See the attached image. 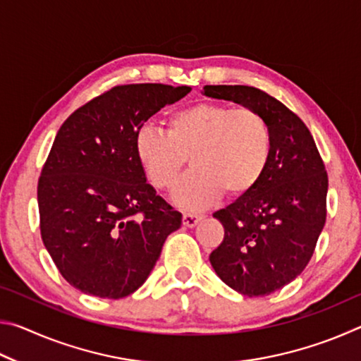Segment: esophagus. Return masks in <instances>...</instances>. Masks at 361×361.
<instances>
[{
  "label": "esophagus",
  "instance_id": "obj_1",
  "mask_svg": "<svg viewBox=\"0 0 361 361\" xmlns=\"http://www.w3.org/2000/svg\"><path fill=\"white\" fill-rule=\"evenodd\" d=\"M200 219H202L200 215H194V213H183V224H185L186 228H194Z\"/></svg>",
  "mask_w": 361,
  "mask_h": 361
}]
</instances>
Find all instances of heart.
<instances>
[{"mask_svg":"<svg viewBox=\"0 0 361 361\" xmlns=\"http://www.w3.org/2000/svg\"><path fill=\"white\" fill-rule=\"evenodd\" d=\"M135 154L159 191H172L188 159L192 170L175 189L173 200L183 209L197 210L221 194L239 199L253 191L271 156V129L252 108L195 103L170 113L166 132L142 127Z\"/></svg>","mask_w":361,"mask_h":361,"instance_id":"1","label":"heart"}]
</instances>
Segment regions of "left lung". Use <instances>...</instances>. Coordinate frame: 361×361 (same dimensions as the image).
<instances>
[{
	"label": "left lung",
	"instance_id": "8db88e82",
	"mask_svg": "<svg viewBox=\"0 0 361 361\" xmlns=\"http://www.w3.org/2000/svg\"><path fill=\"white\" fill-rule=\"evenodd\" d=\"M205 95L242 103L271 129V156L252 192L213 213L224 239L210 255L218 277L248 298L283 288L315 252L326 221L328 173L298 114L252 85H205Z\"/></svg>",
	"mask_w": 361,
	"mask_h": 361
}]
</instances>
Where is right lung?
Instances as JSON below:
<instances>
[{"label":"right lung","mask_w":361,"mask_h":361,"mask_svg":"<svg viewBox=\"0 0 361 361\" xmlns=\"http://www.w3.org/2000/svg\"><path fill=\"white\" fill-rule=\"evenodd\" d=\"M189 92L188 85H114L59 129L38 180L39 231L59 272L85 295H132L181 226V213L146 183L135 137Z\"/></svg>","instance_id":"add662e5"}]
</instances>
